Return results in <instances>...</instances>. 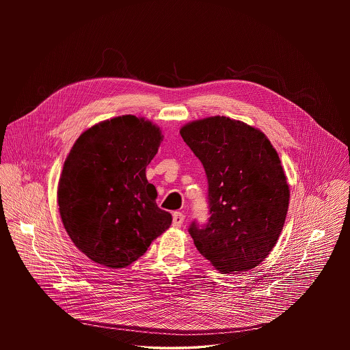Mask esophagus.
Segmentation results:
<instances>
[{
	"label": "esophagus",
	"instance_id": "obj_1",
	"mask_svg": "<svg viewBox=\"0 0 350 350\" xmlns=\"http://www.w3.org/2000/svg\"><path fill=\"white\" fill-rule=\"evenodd\" d=\"M183 220H185V215H183V213L176 211L173 214V227H176V228L181 227L183 224Z\"/></svg>",
	"mask_w": 350,
	"mask_h": 350
}]
</instances>
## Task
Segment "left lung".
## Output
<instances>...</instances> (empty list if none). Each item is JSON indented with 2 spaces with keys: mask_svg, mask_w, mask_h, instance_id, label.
<instances>
[{
  "mask_svg": "<svg viewBox=\"0 0 350 350\" xmlns=\"http://www.w3.org/2000/svg\"><path fill=\"white\" fill-rule=\"evenodd\" d=\"M180 133L208 181V223L189 228L197 250L223 273L260 265L277 244L290 200L277 150L258 129L220 116Z\"/></svg>",
  "mask_w": 350,
  "mask_h": 350,
  "instance_id": "left-lung-1",
  "label": "left lung"
}]
</instances>
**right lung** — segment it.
Instances as JSON below:
<instances>
[{
  "instance_id": "right-lung-1",
  "label": "right lung",
  "mask_w": 350,
  "mask_h": 350,
  "mask_svg": "<svg viewBox=\"0 0 350 350\" xmlns=\"http://www.w3.org/2000/svg\"><path fill=\"white\" fill-rule=\"evenodd\" d=\"M161 142L160 127L150 120L122 116L94 124L73 144L57 203L70 240L92 261L129 267L172 224L146 177Z\"/></svg>"
}]
</instances>
